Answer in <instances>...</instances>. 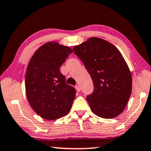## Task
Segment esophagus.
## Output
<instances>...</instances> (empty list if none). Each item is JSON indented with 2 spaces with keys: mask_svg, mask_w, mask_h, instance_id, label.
I'll use <instances>...</instances> for the list:
<instances>
[{
  "mask_svg": "<svg viewBox=\"0 0 151 151\" xmlns=\"http://www.w3.org/2000/svg\"><path fill=\"white\" fill-rule=\"evenodd\" d=\"M76 91H77L78 93H79V92L80 91V86H79V85H76Z\"/></svg>",
  "mask_w": 151,
  "mask_h": 151,
  "instance_id": "obj_1",
  "label": "esophagus"
}]
</instances>
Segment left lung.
Masks as SVG:
<instances>
[{"label": "left lung", "instance_id": "obj_1", "mask_svg": "<svg viewBox=\"0 0 151 151\" xmlns=\"http://www.w3.org/2000/svg\"><path fill=\"white\" fill-rule=\"evenodd\" d=\"M90 74L94 91L86 97L95 115L113 119L123 112L129 99L132 77L119 50L108 41L91 37L73 47Z\"/></svg>", "mask_w": 151, "mask_h": 151}]
</instances>
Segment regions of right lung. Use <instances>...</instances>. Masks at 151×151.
<instances>
[{
	"instance_id": "obj_1",
	"label": "right lung",
	"mask_w": 151,
	"mask_h": 151,
	"mask_svg": "<svg viewBox=\"0 0 151 151\" xmlns=\"http://www.w3.org/2000/svg\"><path fill=\"white\" fill-rule=\"evenodd\" d=\"M72 52L69 47L50 41L41 45L28 63L26 94L30 106L43 119L53 121L71 110L76 90L67 84L60 68Z\"/></svg>"
}]
</instances>
